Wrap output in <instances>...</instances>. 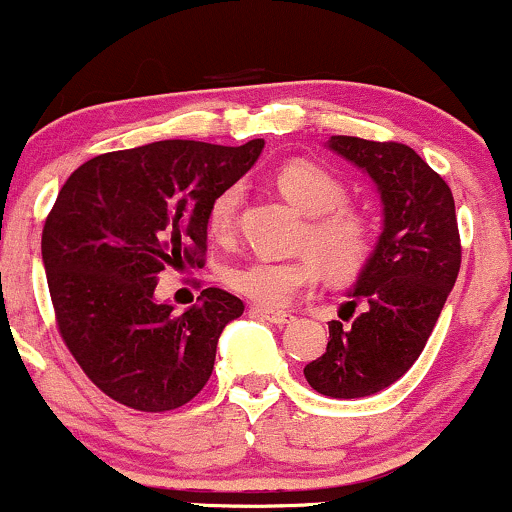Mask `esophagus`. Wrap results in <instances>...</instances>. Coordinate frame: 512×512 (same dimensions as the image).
Masks as SVG:
<instances>
[{"label":"esophagus","mask_w":512,"mask_h":512,"mask_svg":"<svg viewBox=\"0 0 512 512\" xmlns=\"http://www.w3.org/2000/svg\"><path fill=\"white\" fill-rule=\"evenodd\" d=\"M252 313L264 317V320H269L272 325H289L293 322V315L286 313V310H267V308H252Z\"/></svg>","instance_id":"1"}]
</instances>
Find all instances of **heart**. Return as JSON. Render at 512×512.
I'll return each mask as SVG.
<instances>
[{"instance_id":"1","label":"heart","mask_w":512,"mask_h":512,"mask_svg":"<svg viewBox=\"0 0 512 512\" xmlns=\"http://www.w3.org/2000/svg\"><path fill=\"white\" fill-rule=\"evenodd\" d=\"M276 187L293 207L310 216L303 245L315 252H303L293 260L252 257L223 272L228 289L262 308H281L301 291L313 289L322 272L337 281L354 279L366 269L375 250L373 223L361 211L346 207L349 192L330 170L310 161H291L276 173ZM238 204L236 185L216 195L207 214L211 238L233 236Z\"/></svg>"}]
</instances>
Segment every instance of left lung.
<instances>
[{"mask_svg": "<svg viewBox=\"0 0 512 512\" xmlns=\"http://www.w3.org/2000/svg\"><path fill=\"white\" fill-rule=\"evenodd\" d=\"M330 149L366 170L383 202V233L339 310L351 327L330 322L327 351L303 368L320 395L368 397L414 366L448 301L462 262L455 199L428 163L397 142L332 137Z\"/></svg>", "mask_w": 512, "mask_h": 512, "instance_id": "8db88e82", "label": "left lung"}]
</instances>
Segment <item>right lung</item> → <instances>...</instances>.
<instances>
[{"label": "right lung", "instance_id": "obj_1", "mask_svg": "<svg viewBox=\"0 0 512 512\" xmlns=\"http://www.w3.org/2000/svg\"><path fill=\"white\" fill-rule=\"evenodd\" d=\"M262 149L264 139L243 146L168 139L91 158L62 185L40 243L57 330L115 402L170 411L207 385L223 327L245 305L204 289L178 315L156 301L158 274L204 267L211 202Z\"/></svg>", "mask_w": 512, "mask_h": 512}]
</instances>
